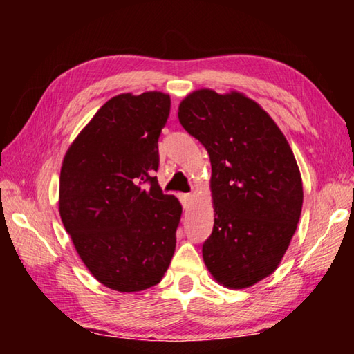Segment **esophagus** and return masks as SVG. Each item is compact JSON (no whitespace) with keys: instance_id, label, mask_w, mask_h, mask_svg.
Instances as JSON below:
<instances>
[{"instance_id":"34e87169","label":"esophagus","mask_w":354,"mask_h":354,"mask_svg":"<svg viewBox=\"0 0 354 354\" xmlns=\"http://www.w3.org/2000/svg\"><path fill=\"white\" fill-rule=\"evenodd\" d=\"M192 200H194V196H192V194H183V195H181L183 207H184V209H189V207L192 206Z\"/></svg>"}]
</instances>
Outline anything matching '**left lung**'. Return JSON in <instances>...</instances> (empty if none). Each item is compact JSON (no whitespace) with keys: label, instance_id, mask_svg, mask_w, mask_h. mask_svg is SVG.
Segmentation results:
<instances>
[{"label":"left lung","instance_id":"left-lung-1","mask_svg":"<svg viewBox=\"0 0 354 354\" xmlns=\"http://www.w3.org/2000/svg\"><path fill=\"white\" fill-rule=\"evenodd\" d=\"M178 117L211 159L207 270L230 289L253 286L277 270L295 234L303 206L295 156L272 117L239 92L201 88L181 101Z\"/></svg>","mask_w":354,"mask_h":354}]
</instances>
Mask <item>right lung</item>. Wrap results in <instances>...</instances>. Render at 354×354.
I'll return each mask as SVG.
<instances>
[{
	"instance_id": "add662e5",
	"label": "right lung",
	"mask_w": 354,
	"mask_h": 354,
	"mask_svg": "<svg viewBox=\"0 0 354 354\" xmlns=\"http://www.w3.org/2000/svg\"><path fill=\"white\" fill-rule=\"evenodd\" d=\"M170 113L162 92L122 93L95 113L65 154L59 214L101 284L139 292L162 279L183 207L164 195L158 140Z\"/></svg>"
}]
</instances>
